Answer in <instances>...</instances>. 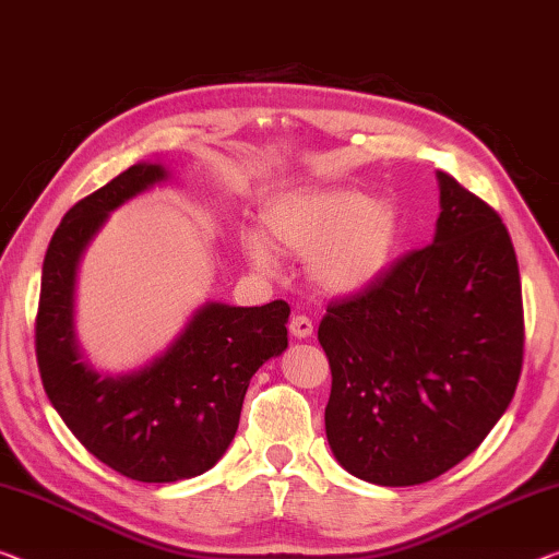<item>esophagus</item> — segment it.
Listing matches in <instances>:
<instances>
[{
    "label": "esophagus",
    "mask_w": 559,
    "mask_h": 559,
    "mask_svg": "<svg viewBox=\"0 0 559 559\" xmlns=\"http://www.w3.org/2000/svg\"><path fill=\"white\" fill-rule=\"evenodd\" d=\"M312 322H309V317H305V314H295L289 320V332H292V337L295 340H307V337H312Z\"/></svg>",
    "instance_id": "obj_1"
}]
</instances>
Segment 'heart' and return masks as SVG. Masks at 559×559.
<instances>
[{"instance_id": "obj_1", "label": "heart", "mask_w": 559, "mask_h": 559, "mask_svg": "<svg viewBox=\"0 0 559 559\" xmlns=\"http://www.w3.org/2000/svg\"><path fill=\"white\" fill-rule=\"evenodd\" d=\"M402 212L392 197L355 185L307 187L262 210V235L247 231L242 252L254 270H280V252L307 260V277L324 295H357L392 267Z\"/></svg>"}]
</instances>
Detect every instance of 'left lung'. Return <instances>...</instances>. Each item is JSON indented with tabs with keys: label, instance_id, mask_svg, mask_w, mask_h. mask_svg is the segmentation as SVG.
Listing matches in <instances>:
<instances>
[{
	"label": "left lung",
	"instance_id": "1",
	"mask_svg": "<svg viewBox=\"0 0 559 559\" xmlns=\"http://www.w3.org/2000/svg\"><path fill=\"white\" fill-rule=\"evenodd\" d=\"M435 239L328 307L320 345L332 454L365 483L423 485L479 448L510 407L525 320L500 214L437 171Z\"/></svg>",
	"mask_w": 559,
	"mask_h": 559
}]
</instances>
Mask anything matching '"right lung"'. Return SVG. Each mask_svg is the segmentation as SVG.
<instances>
[{
    "instance_id": "right-lung-1",
    "label": "right lung",
    "mask_w": 559,
    "mask_h": 559,
    "mask_svg": "<svg viewBox=\"0 0 559 559\" xmlns=\"http://www.w3.org/2000/svg\"><path fill=\"white\" fill-rule=\"evenodd\" d=\"M136 162L64 214L41 267L37 362L51 407L94 457L136 483H177L217 465L235 440L252 374L287 349L289 305L204 302L147 365L102 372L74 330L76 270L111 212L169 182Z\"/></svg>"
}]
</instances>
